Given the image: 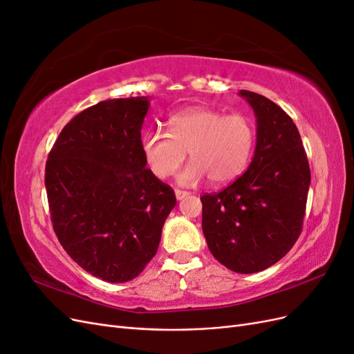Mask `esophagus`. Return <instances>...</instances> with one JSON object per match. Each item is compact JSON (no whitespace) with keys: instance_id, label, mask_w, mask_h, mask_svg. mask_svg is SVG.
<instances>
[{"instance_id":"1","label":"esophagus","mask_w":354,"mask_h":354,"mask_svg":"<svg viewBox=\"0 0 354 354\" xmlns=\"http://www.w3.org/2000/svg\"><path fill=\"white\" fill-rule=\"evenodd\" d=\"M187 196H189V192L176 189V198H177V201H181V199H185V198H187Z\"/></svg>"}]
</instances>
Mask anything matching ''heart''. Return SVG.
Listing matches in <instances>:
<instances>
[{"label":"heart","mask_w":354,"mask_h":354,"mask_svg":"<svg viewBox=\"0 0 354 354\" xmlns=\"http://www.w3.org/2000/svg\"><path fill=\"white\" fill-rule=\"evenodd\" d=\"M254 142L250 118L194 106L168 118V133H145L142 152L158 178L173 176L189 152L194 160L180 173V185L192 186L207 177L214 185H227L248 167Z\"/></svg>","instance_id":"heart-1"}]
</instances>
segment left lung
<instances>
[{
  "instance_id": "1",
  "label": "left lung",
  "mask_w": 354,
  "mask_h": 354,
  "mask_svg": "<svg viewBox=\"0 0 354 354\" xmlns=\"http://www.w3.org/2000/svg\"><path fill=\"white\" fill-rule=\"evenodd\" d=\"M257 120L248 169L218 194L201 196L202 232L216 259L236 273H257L279 261L303 229L310 167L301 137L282 108L241 90Z\"/></svg>"
}]
</instances>
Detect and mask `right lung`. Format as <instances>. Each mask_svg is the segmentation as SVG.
<instances>
[{
    "instance_id": "add662e5",
    "label": "right lung",
    "mask_w": 354,
    "mask_h": 354,
    "mask_svg": "<svg viewBox=\"0 0 354 354\" xmlns=\"http://www.w3.org/2000/svg\"><path fill=\"white\" fill-rule=\"evenodd\" d=\"M149 99L104 100L65 125L48 153L53 229L71 259L102 281L140 274L176 207L174 190L146 168L142 125Z\"/></svg>"
}]
</instances>
